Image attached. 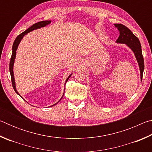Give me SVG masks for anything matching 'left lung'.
<instances>
[{"label": "left lung", "mask_w": 152, "mask_h": 152, "mask_svg": "<svg viewBox=\"0 0 152 152\" xmlns=\"http://www.w3.org/2000/svg\"><path fill=\"white\" fill-rule=\"evenodd\" d=\"M115 27L119 31L120 35L116 42L126 44L134 53L136 60L138 62L140 70L141 80H142L143 72L144 70V61L141 51V46L140 40L127 27L122 24H114Z\"/></svg>", "instance_id": "obj_1"}]
</instances>
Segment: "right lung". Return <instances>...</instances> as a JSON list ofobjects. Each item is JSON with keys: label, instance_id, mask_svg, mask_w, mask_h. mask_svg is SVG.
<instances>
[{"label": "right lung", "instance_id": "obj_1", "mask_svg": "<svg viewBox=\"0 0 152 152\" xmlns=\"http://www.w3.org/2000/svg\"><path fill=\"white\" fill-rule=\"evenodd\" d=\"M51 23V20H43V21H40V22H38V23H36L33 24L32 26H31L29 28H28L27 30H25L24 32H23L20 33L19 35L17 36V37L15 39V42L13 43V45H12V56H11V61H10V65H9V71H10V74H11V81H12V87H13V88L15 90V92L17 94H19V96L20 95L19 94V92H17V89H16V86H15V78H14V74H13V66H14V63H15V58H16V51L18 48V46H19V43L20 42V41L22 40L24 36L25 35H27L28 33H29L31 31H32L33 30H35V29H40V28L43 27H45L46 25H48L49 24ZM72 76V74H70V76L68 77V78L66 79V82L68 80V79L70 78V77ZM65 85H66V83H65ZM65 89V88H64ZM64 96V94H63ZM63 96H61V99H62ZM60 99V100H61ZM60 100L58 102H56L55 104L53 105H56V104H58L59 102L60 101ZM52 105V106H53Z\"/></svg>", "mask_w": 152, "mask_h": 152}]
</instances>
